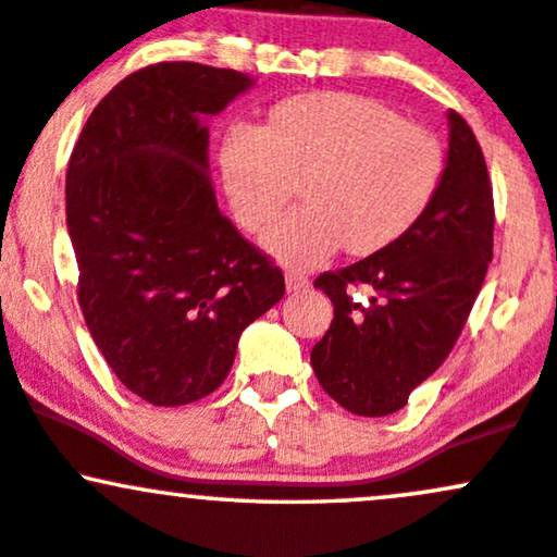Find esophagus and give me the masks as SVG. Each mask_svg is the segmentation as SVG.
<instances>
[{
    "label": "esophagus",
    "mask_w": 557,
    "mask_h": 557,
    "mask_svg": "<svg viewBox=\"0 0 557 557\" xmlns=\"http://www.w3.org/2000/svg\"><path fill=\"white\" fill-rule=\"evenodd\" d=\"M285 283H288L290 293H304L311 288V280L307 277V274L296 272V269H285Z\"/></svg>",
    "instance_id": "34e87169"
}]
</instances>
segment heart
<instances>
[{
	"label": "heart",
	"instance_id": "obj_1",
	"mask_svg": "<svg viewBox=\"0 0 557 557\" xmlns=\"http://www.w3.org/2000/svg\"><path fill=\"white\" fill-rule=\"evenodd\" d=\"M444 163L431 129L354 91L290 97L267 126L235 121L219 143L224 193L246 230L272 222L304 176L307 203L264 232L269 253L293 267L394 246L431 209Z\"/></svg>",
	"mask_w": 557,
	"mask_h": 557
}]
</instances>
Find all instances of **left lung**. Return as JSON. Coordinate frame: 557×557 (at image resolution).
Listing matches in <instances>:
<instances>
[{
    "instance_id": "8db88e82",
    "label": "left lung",
    "mask_w": 557,
    "mask_h": 557,
    "mask_svg": "<svg viewBox=\"0 0 557 557\" xmlns=\"http://www.w3.org/2000/svg\"><path fill=\"white\" fill-rule=\"evenodd\" d=\"M444 180L431 209L394 246L325 272L314 288L333 301V322L311 348L320 386L362 418L407 405L442 368L484 285L494 246V200L484 152L455 110ZM354 287L369 290L362 305Z\"/></svg>"
}]
</instances>
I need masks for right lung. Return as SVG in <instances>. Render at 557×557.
I'll use <instances>...</instances> for the list:
<instances>
[{"mask_svg": "<svg viewBox=\"0 0 557 557\" xmlns=\"http://www.w3.org/2000/svg\"><path fill=\"white\" fill-rule=\"evenodd\" d=\"M248 73L156 63L91 110L65 174L78 307L110 370L139 399L209 396L237 341L285 296V277L219 211L209 126Z\"/></svg>", "mask_w": 557, "mask_h": 557, "instance_id": "1", "label": "right lung"}]
</instances>
